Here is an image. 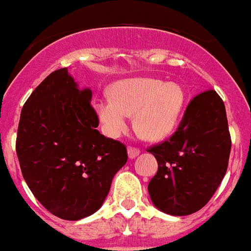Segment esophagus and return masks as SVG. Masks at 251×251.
Returning <instances> with one entry per match:
<instances>
[{
  "instance_id": "esophagus-1",
  "label": "esophagus",
  "mask_w": 251,
  "mask_h": 251,
  "mask_svg": "<svg viewBox=\"0 0 251 251\" xmlns=\"http://www.w3.org/2000/svg\"><path fill=\"white\" fill-rule=\"evenodd\" d=\"M139 153H141V151L138 150V148H134V147H128V157H129L130 159H134L137 156H138Z\"/></svg>"
}]
</instances>
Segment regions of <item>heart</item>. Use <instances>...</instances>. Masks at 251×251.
I'll return each instance as SVG.
<instances>
[{
    "label": "heart",
    "mask_w": 251,
    "mask_h": 251,
    "mask_svg": "<svg viewBox=\"0 0 251 251\" xmlns=\"http://www.w3.org/2000/svg\"><path fill=\"white\" fill-rule=\"evenodd\" d=\"M110 99L94 101L95 114L104 133L118 138L128 130L130 115L138 133L147 141L167 138L176 129L183 106L185 90L176 81L154 77H128L113 83Z\"/></svg>",
    "instance_id": "b5f03b06"
}]
</instances>
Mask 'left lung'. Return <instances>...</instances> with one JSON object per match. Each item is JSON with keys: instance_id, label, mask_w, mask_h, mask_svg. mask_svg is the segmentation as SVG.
Here are the masks:
<instances>
[{"instance_id": "obj_1", "label": "left lung", "mask_w": 251, "mask_h": 251, "mask_svg": "<svg viewBox=\"0 0 251 251\" xmlns=\"http://www.w3.org/2000/svg\"><path fill=\"white\" fill-rule=\"evenodd\" d=\"M230 150L223 99L215 90L201 93L190 101L174 136L148 151L158 163L148 183L153 205L174 216L199 211L223 181Z\"/></svg>"}]
</instances>
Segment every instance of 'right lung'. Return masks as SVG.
I'll return each mask as SVG.
<instances>
[{
    "label": "right lung",
    "instance_id": "obj_1",
    "mask_svg": "<svg viewBox=\"0 0 251 251\" xmlns=\"http://www.w3.org/2000/svg\"><path fill=\"white\" fill-rule=\"evenodd\" d=\"M90 101L92 90L80 89L63 68L21 110L16 152L22 176L39 202L63 220L98 211L128 159L124 145L95 129L99 121Z\"/></svg>",
    "mask_w": 251,
    "mask_h": 251
}]
</instances>
